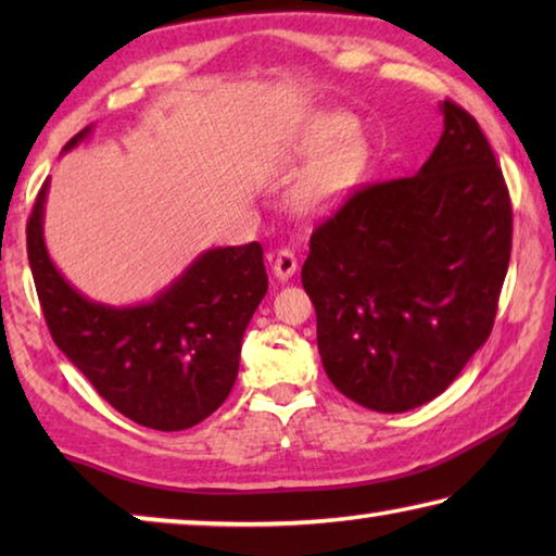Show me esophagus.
I'll return each instance as SVG.
<instances>
[{
  "instance_id": "obj_1",
  "label": "esophagus",
  "mask_w": 556,
  "mask_h": 556,
  "mask_svg": "<svg viewBox=\"0 0 556 556\" xmlns=\"http://www.w3.org/2000/svg\"><path fill=\"white\" fill-rule=\"evenodd\" d=\"M271 271H275V277L279 281H287V279L294 277V271H296L294 252H291V250H279L275 262H271Z\"/></svg>"
}]
</instances>
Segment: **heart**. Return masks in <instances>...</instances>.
Instances as JSON below:
<instances>
[{
    "label": "heart",
    "mask_w": 556,
    "mask_h": 556,
    "mask_svg": "<svg viewBox=\"0 0 556 556\" xmlns=\"http://www.w3.org/2000/svg\"><path fill=\"white\" fill-rule=\"evenodd\" d=\"M294 156L318 159L299 176L291 203L301 215H324L341 205L361 181L368 147L361 131H353L351 119L326 115L296 139Z\"/></svg>",
    "instance_id": "1"
}]
</instances>
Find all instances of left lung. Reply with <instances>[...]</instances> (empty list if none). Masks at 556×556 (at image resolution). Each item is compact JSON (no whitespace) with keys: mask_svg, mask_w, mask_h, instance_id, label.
<instances>
[{"mask_svg":"<svg viewBox=\"0 0 556 556\" xmlns=\"http://www.w3.org/2000/svg\"><path fill=\"white\" fill-rule=\"evenodd\" d=\"M409 178L353 193L318 225L301 267L328 380L372 412L444 392L491 336L513 244L503 172L454 102Z\"/></svg>","mask_w":556,"mask_h":556,"instance_id":"8db88e82","label":"left lung"}]
</instances>
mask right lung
Wrapping results in <instances>:
<instances>
[{
	"label": "right lung",
	"mask_w": 556,
	"mask_h": 556,
	"mask_svg": "<svg viewBox=\"0 0 556 556\" xmlns=\"http://www.w3.org/2000/svg\"><path fill=\"white\" fill-rule=\"evenodd\" d=\"M90 131L75 135L63 154ZM49 184L41 186L26 225V250L55 345L102 400L137 425L159 431L199 425L230 394L244 328L267 294L262 244L205 250L154 299L102 304L80 294L49 255Z\"/></svg>",
	"instance_id": "1"
}]
</instances>
